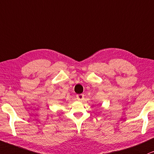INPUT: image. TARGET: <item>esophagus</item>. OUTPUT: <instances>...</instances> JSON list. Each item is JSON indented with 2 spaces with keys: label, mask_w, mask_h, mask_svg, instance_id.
Listing matches in <instances>:
<instances>
[{
  "label": "esophagus",
  "mask_w": 154,
  "mask_h": 154,
  "mask_svg": "<svg viewBox=\"0 0 154 154\" xmlns=\"http://www.w3.org/2000/svg\"><path fill=\"white\" fill-rule=\"evenodd\" d=\"M76 97H77V100L82 101V100H84V94H77V96H76Z\"/></svg>",
  "instance_id": "34e87169"
}]
</instances>
